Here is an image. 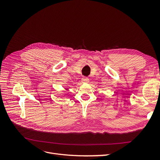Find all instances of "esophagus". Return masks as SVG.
<instances>
[{"label": "esophagus", "instance_id": "esophagus-1", "mask_svg": "<svg viewBox=\"0 0 160 160\" xmlns=\"http://www.w3.org/2000/svg\"><path fill=\"white\" fill-rule=\"evenodd\" d=\"M89 81V79L88 78V77H83V78L81 79V82H83V83H88Z\"/></svg>", "mask_w": 160, "mask_h": 160}]
</instances>
